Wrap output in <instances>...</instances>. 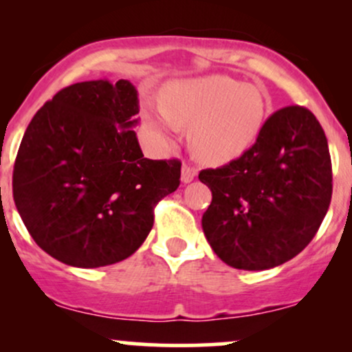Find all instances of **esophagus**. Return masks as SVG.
<instances>
[{
	"label": "esophagus",
	"instance_id": "esophagus-1",
	"mask_svg": "<svg viewBox=\"0 0 352 352\" xmlns=\"http://www.w3.org/2000/svg\"><path fill=\"white\" fill-rule=\"evenodd\" d=\"M195 175L197 170L193 167H190V165H184V167H182V182H184V184H190V182L195 179Z\"/></svg>",
	"mask_w": 352,
	"mask_h": 352
}]
</instances>
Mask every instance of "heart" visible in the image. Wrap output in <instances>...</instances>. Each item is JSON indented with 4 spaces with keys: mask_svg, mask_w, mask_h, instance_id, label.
Here are the masks:
<instances>
[{
    "mask_svg": "<svg viewBox=\"0 0 352 352\" xmlns=\"http://www.w3.org/2000/svg\"><path fill=\"white\" fill-rule=\"evenodd\" d=\"M164 116H148L160 135L170 127L188 129L192 152L208 164L236 159L256 142L268 119L270 99L256 84H243L227 76L180 80L160 96Z\"/></svg>",
    "mask_w": 352,
    "mask_h": 352,
    "instance_id": "heart-1",
    "label": "heart"
}]
</instances>
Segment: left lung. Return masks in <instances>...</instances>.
<instances>
[{
	"instance_id": "8db88e82",
	"label": "left lung",
	"mask_w": 352,
	"mask_h": 352,
	"mask_svg": "<svg viewBox=\"0 0 352 352\" xmlns=\"http://www.w3.org/2000/svg\"><path fill=\"white\" fill-rule=\"evenodd\" d=\"M199 179L212 190L201 228L217 256L236 270L274 268L308 246L328 212V139L308 109L283 107L243 155Z\"/></svg>"
}]
</instances>
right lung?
<instances>
[{
	"instance_id": "right-lung-1",
	"label": "right lung",
	"mask_w": 352,
	"mask_h": 352,
	"mask_svg": "<svg viewBox=\"0 0 352 352\" xmlns=\"http://www.w3.org/2000/svg\"><path fill=\"white\" fill-rule=\"evenodd\" d=\"M131 80L60 89L24 132L13 199L39 248L78 268L114 265L137 252L153 207L180 185L179 160L145 159L132 127Z\"/></svg>"
}]
</instances>
